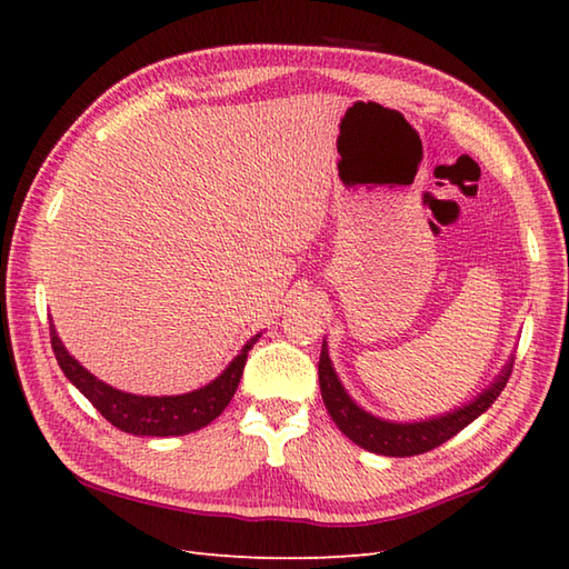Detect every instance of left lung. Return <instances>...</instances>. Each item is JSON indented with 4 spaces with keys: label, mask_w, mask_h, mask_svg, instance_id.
<instances>
[{
    "label": "left lung",
    "mask_w": 569,
    "mask_h": 569,
    "mask_svg": "<svg viewBox=\"0 0 569 569\" xmlns=\"http://www.w3.org/2000/svg\"><path fill=\"white\" fill-rule=\"evenodd\" d=\"M511 369L513 365L509 361L506 369L501 371V377L493 381L489 389L477 398V401L455 410V413H447L435 420H422V422H389V420L369 416L367 410H361L352 398L347 396V391L342 389V383L337 379V373L330 365L328 349L325 347L318 361L322 401L332 420L337 422V428H340L349 440L357 442L359 447H365V450L386 455V457L422 455L455 438L459 430H465L471 420L479 418L493 401H497L506 381L511 377Z\"/></svg>",
    "instance_id": "left-lung-1"
}]
</instances>
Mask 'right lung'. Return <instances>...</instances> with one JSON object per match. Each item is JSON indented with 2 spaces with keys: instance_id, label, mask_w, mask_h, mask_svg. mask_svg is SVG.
<instances>
[{
  "instance_id": "right-lung-1",
  "label": "right lung",
  "mask_w": 569,
  "mask_h": 569,
  "mask_svg": "<svg viewBox=\"0 0 569 569\" xmlns=\"http://www.w3.org/2000/svg\"><path fill=\"white\" fill-rule=\"evenodd\" d=\"M259 335L241 349V355L224 369L222 377H217L212 383L183 396H134L117 391L107 386L98 377L80 367L72 359L63 342L58 340L56 330L51 328V347L58 359L60 369L66 377L78 386L80 393L100 410L104 420H110L114 428L131 432V435H151V438H168V435H186L192 430H200L222 413L227 403L239 386L241 371L247 365V352L257 345Z\"/></svg>"
}]
</instances>
